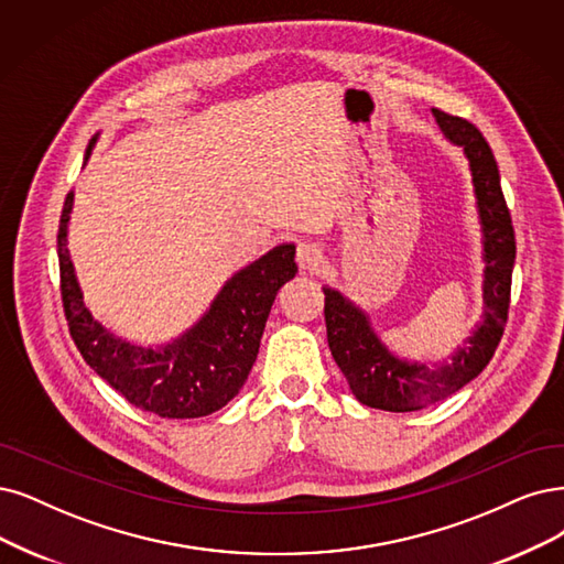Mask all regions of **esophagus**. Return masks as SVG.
Masks as SVG:
<instances>
[{
	"label": "esophagus",
	"mask_w": 564,
	"mask_h": 564,
	"mask_svg": "<svg viewBox=\"0 0 564 564\" xmlns=\"http://www.w3.org/2000/svg\"><path fill=\"white\" fill-rule=\"evenodd\" d=\"M297 262L302 269H316L323 262V248L314 241H304L297 246Z\"/></svg>",
	"instance_id": "1"
}]
</instances>
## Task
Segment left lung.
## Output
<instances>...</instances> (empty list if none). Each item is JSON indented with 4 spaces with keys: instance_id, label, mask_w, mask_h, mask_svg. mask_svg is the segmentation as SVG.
Returning <instances> with one entry per match:
<instances>
[{
    "instance_id": "1",
    "label": "left lung",
    "mask_w": 564,
    "mask_h": 564,
    "mask_svg": "<svg viewBox=\"0 0 564 564\" xmlns=\"http://www.w3.org/2000/svg\"><path fill=\"white\" fill-rule=\"evenodd\" d=\"M442 132L460 143L469 158L474 191L478 199V216L484 225L486 281L484 302L486 321L474 332L467 346L453 356L451 365L430 369L425 365L402 362L386 350L373 335L367 316L344 300L337 290H325V327L332 358L356 398L383 411H419L423 406L446 400L492 360L499 339L505 335L511 304V271L516 260V235L511 214L499 183V170L488 141L474 122L432 109Z\"/></svg>"
}]
</instances>
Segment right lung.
<instances>
[{
	"label": "right lung",
	"instance_id": "1",
	"mask_svg": "<svg viewBox=\"0 0 564 564\" xmlns=\"http://www.w3.org/2000/svg\"><path fill=\"white\" fill-rule=\"evenodd\" d=\"M90 141L86 158L93 151ZM69 193L57 227L59 295L69 335L99 377L124 400L160 419H202L223 409L248 379L264 323L283 283L295 279V246H279L227 281L208 314L158 350L109 335L83 304L67 250Z\"/></svg>",
	"mask_w": 564,
	"mask_h": 564
}]
</instances>
